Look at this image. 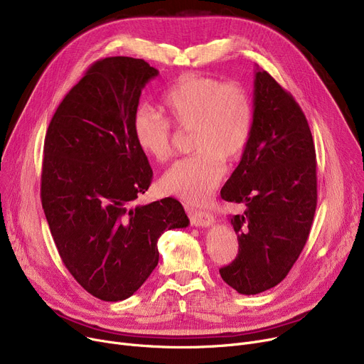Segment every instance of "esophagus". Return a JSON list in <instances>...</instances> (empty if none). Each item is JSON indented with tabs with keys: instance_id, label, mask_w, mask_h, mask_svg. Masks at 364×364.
<instances>
[{
	"instance_id": "1",
	"label": "esophagus",
	"mask_w": 364,
	"mask_h": 364,
	"mask_svg": "<svg viewBox=\"0 0 364 364\" xmlns=\"http://www.w3.org/2000/svg\"><path fill=\"white\" fill-rule=\"evenodd\" d=\"M188 217H190V221H192L193 225L196 227H209L211 224H214V217L206 213V211H198V209H192V211H188Z\"/></svg>"
}]
</instances>
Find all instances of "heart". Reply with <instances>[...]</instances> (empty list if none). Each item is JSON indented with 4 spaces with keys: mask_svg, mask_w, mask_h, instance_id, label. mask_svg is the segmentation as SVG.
Wrapping results in <instances>:
<instances>
[{
    "mask_svg": "<svg viewBox=\"0 0 364 364\" xmlns=\"http://www.w3.org/2000/svg\"><path fill=\"white\" fill-rule=\"evenodd\" d=\"M164 109L177 129L192 131V150L196 153L172 165L161 187L188 205H200L220 184L224 161L237 159L250 143L254 124L251 95L239 84L186 73L164 95ZM132 132L150 159L162 164L172 156L171 124L151 107L136 109Z\"/></svg>",
    "mask_w": 364,
    "mask_h": 364,
    "instance_id": "heart-1",
    "label": "heart"
}]
</instances>
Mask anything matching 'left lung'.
Wrapping results in <instances>:
<instances>
[{
    "label": "left lung",
    "instance_id": "obj_1",
    "mask_svg": "<svg viewBox=\"0 0 364 364\" xmlns=\"http://www.w3.org/2000/svg\"><path fill=\"white\" fill-rule=\"evenodd\" d=\"M221 198L246 206L230 218L239 252L220 269L223 280L242 295L274 288L310 235L317 205L316 150L299 105L258 66L251 139Z\"/></svg>",
    "mask_w": 364,
    "mask_h": 364
}]
</instances>
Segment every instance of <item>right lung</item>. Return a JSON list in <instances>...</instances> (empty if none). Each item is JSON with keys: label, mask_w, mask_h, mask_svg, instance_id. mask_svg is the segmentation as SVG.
<instances>
[{"label": "right lung", "mask_w": 364, "mask_h": 364, "mask_svg": "<svg viewBox=\"0 0 364 364\" xmlns=\"http://www.w3.org/2000/svg\"><path fill=\"white\" fill-rule=\"evenodd\" d=\"M159 72L132 57L95 62L57 107L44 141L41 200L66 269L102 301L139 291L159 261L158 239L186 228L181 203L136 199L153 171L132 132L141 90Z\"/></svg>", "instance_id": "add662e5"}]
</instances>
